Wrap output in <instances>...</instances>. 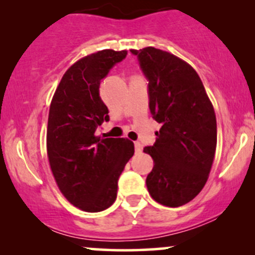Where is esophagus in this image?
Masks as SVG:
<instances>
[{
	"label": "esophagus",
	"mask_w": 255,
	"mask_h": 255,
	"mask_svg": "<svg viewBox=\"0 0 255 255\" xmlns=\"http://www.w3.org/2000/svg\"><path fill=\"white\" fill-rule=\"evenodd\" d=\"M134 147H135V152H136V153H140V152L142 151V145L140 144L139 141L134 142Z\"/></svg>",
	"instance_id": "1"
}]
</instances>
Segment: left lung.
<instances>
[{"mask_svg":"<svg viewBox=\"0 0 255 255\" xmlns=\"http://www.w3.org/2000/svg\"><path fill=\"white\" fill-rule=\"evenodd\" d=\"M130 51L148 80L152 116L162 125L153 146L144 148L154 162L146 186L157 203L182 206L200 193L211 171L217 146L215 109L186 61L152 46Z\"/></svg>","mask_w":255,"mask_h":255,"instance_id":"1","label":"left lung"}]
</instances>
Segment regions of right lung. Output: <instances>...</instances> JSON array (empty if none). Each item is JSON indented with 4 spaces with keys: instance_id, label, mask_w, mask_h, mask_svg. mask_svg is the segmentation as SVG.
<instances>
[{
    "instance_id": "right-lung-1",
    "label": "right lung",
    "mask_w": 255,
    "mask_h": 255,
    "mask_svg": "<svg viewBox=\"0 0 255 255\" xmlns=\"http://www.w3.org/2000/svg\"><path fill=\"white\" fill-rule=\"evenodd\" d=\"M126 55L127 50L105 49L80 58L63 74L50 104L46 152L51 172L64 198L86 212L114 204L120 175L134 154L130 140L95 133L109 121L101 80Z\"/></svg>"
}]
</instances>
